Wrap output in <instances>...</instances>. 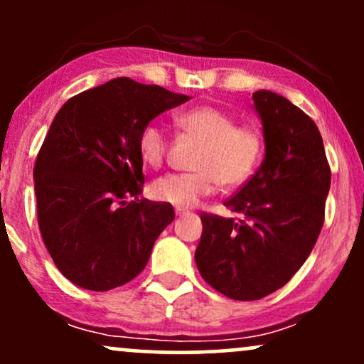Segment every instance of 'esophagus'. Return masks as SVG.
Wrapping results in <instances>:
<instances>
[{
	"label": "esophagus",
	"instance_id": "esophagus-1",
	"mask_svg": "<svg viewBox=\"0 0 364 364\" xmlns=\"http://www.w3.org/2000/svg\"><path fill=\"white\" fill-rule=\"evenodd\" d=\"M174 212H176V215H178V217L186 215V214H188V210H185V208H179V207L174 208Z\"/></svg>",
	"mask_w": 364,
	"mask_h": 364
}]
</instances>
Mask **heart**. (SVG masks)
<instances>
[{
  "label": "heart",
  "instance_id": "1",
  "mask_svg": "<svg viewBox=\"0 0 364 364\" xmlns=\"http://www.w3.org/2000/svg\"><path fill=\"white\" fill-rule=\"evenodd\" d=\"M174 121L183 132L202 141L193 161L196 171L169 173L152 183V196L179 208L195 207L217 185L235 188L253 176L263 156V139L252 124H237L231 112L215 106H198L179 112ZM168 152V136L157 124L139 135V156L145 166L159 168Z\"/></svg>",
  "mask_w": 364,
  "mask_h": 364
}]
</instances>
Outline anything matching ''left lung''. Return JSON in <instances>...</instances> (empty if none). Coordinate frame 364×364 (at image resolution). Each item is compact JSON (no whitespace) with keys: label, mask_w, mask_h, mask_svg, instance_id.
<instances>
[{"label":"left lung","mask_w":364,"mask_h":364,"mask_svg":"<svg viewBox=\"0 0 364 364\" xmlns=\"http://www.w3.org/2000/svg\"><path fill=\"white\" fill-rule=\"evenodd\" d=\"M265 157L229 210L243 219L202 214L195 262L215 291L255 301L277 291L311 253L323 225L330 168L323 140L308 114L270 90L253 94Z\"/></svg>","instance_id":"left-lung-1"}]
</instances>
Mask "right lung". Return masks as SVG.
Instances as JSON below:
<instances>
[{"label": "right lung", "mask_w": 364, "mask_h": 364, "mask_svg": "<svg viewBox=\"0 0 364 364\" xmlns=\"http://www.w3.org/2000/svg\"><path fill=\"white\" fill-rule=\"evenodd\" d=\"M186 101L119 77L75 95L54 116L34 168L37 219L54 265L75 286L109 291L147 265L174 210L140 198L139 135Z\"/></svg>", "instance_id": "right-lung-1"}]
</instances>
